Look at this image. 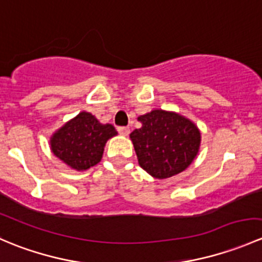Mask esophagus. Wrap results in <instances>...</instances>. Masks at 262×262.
Returning <instances> with one entry per match:
<instances>
[{
  "mask_svg": "<svg viewBox=\"0 0 262 262\" xmlns=\"http://www.w3.org/2000/svg\"><path fill=\"white\" fill-rule=\"evenodd\" d=\"M118 132L123 136H128L130 133V129H129V126H118Z\"/></svg>",
  "mask_w": 262,
  "mask_h": 262,
  "instance_id": "obj_1",
  "label": "esophagus"
}]
</instances>
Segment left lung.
Instances as JSON below:
<instances>
[{"mask_svg": "<svg viewBox=\"0 0 262 262\" xmlns=\"http://www.w3.org/2000/svg\"><path fill=\"white\" fill-rule=\"evenodd\" d=\"M139 129L130 133L138 163L156 179H167L186 170L199 152L200 130L178 113L152 110L138 116Z\"/></svg>", "mask_w": 262, "mask_h": 262, "instance_id": "obj_1", "label": "left lung"}]
</instances>
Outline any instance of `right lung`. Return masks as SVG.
Returning a JSON list of instances; mask_svg holds the SVG:
<instances>
[{"instance_id": "right-lung-1", "label": "right lung", "mask_w": 262, "mask_h": 262, "mask_svg": "<svg viewBox=\"0 0 262 262\" xmlns=\"http://www.w3.org/2000/svg\"><path fill=\"white\" fill-rule=\"evenodd\" d=\"M118 134L112 124H101L90 113L81 112L50 138V149L77 171L89 170L101 161L107 139Z\"/></svg>"}]
</instances>
